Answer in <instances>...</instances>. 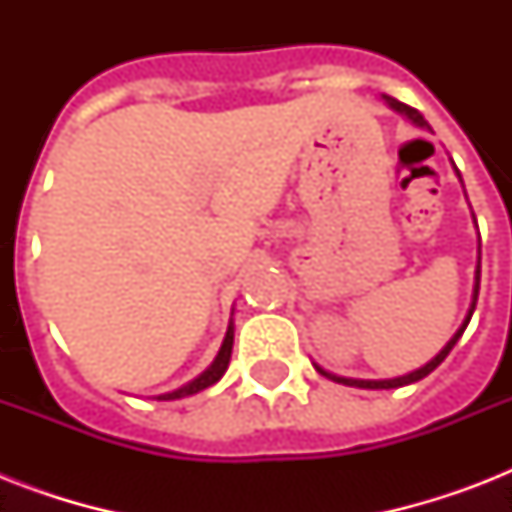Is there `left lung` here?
I'll return each mask as SVG.
<instances>
[{
  "mask_svg": "<svg viewBox=\"0 0 512 512\" xmlns=\"http://www.w3.org/2000/svg\"><path fill=\"white\" fill-rule=\"evenodd\" d=\"M385 100H388V106L393 108V111H398V114H401V116H406L409 122H414V124H417V127H428V122L422 119V114H420V111H417V108L406 106V103H398L396 98H388V95H385ZM428 130H430V127H428ZM457 175H460V172H457ZM473 220H476V217H473ZM478 287H481V260H478V268H476V287H473V303H470V311H468V316H465V321H462V327L457 329L452 340L446 342L444 348H441V353H438L436 358H430L428 364L420 366V369H414V372L404 374V377H393V380H353V377H337V374L327 372V369H321V366H316V372H321V374H324V377H329V380L342 382V385H350V388H366V390L401 388V385H412V382L422 380V377H428V374L433 372V369H436V366L441 364V361H444L446 356H449V350H452L454 345H457V340H460V337H462L465 327H468V324H470V316H473V311H476V303H478Z\"/></svg>",
  "mask_w": 512,
  "mask_h": 512,
  "instance_id": "obj_1",
  "label": "left lung"
}]
</instances>
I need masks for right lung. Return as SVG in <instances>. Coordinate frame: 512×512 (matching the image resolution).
Returning a JSON list of instances; mask_svg holds the SVG:
<instances>
[{
    "label": "right lung",
    "mask_w": 512,
    "mask_h": 512,
    "mask_svg": "<svg viewBox=\"0 0 512 512\" xmlns=\"http://www.w3.org/2000/svg\"><path fill=\"white\" fill-rule=\"evenodd\" d=\"M231 350H233V324H228V332H225V340L223 345H220V350H217L215 361L204 369V372L196 377V380H191L188 385H183V388L172 390V393H164V396H159L162 401H175V398H185V396H193V393H199V390L209 388V385H215L220 377L225 374V369H228V361H231Z\"/></svg>",
    "instance_id": "1"
}]
</instances>
